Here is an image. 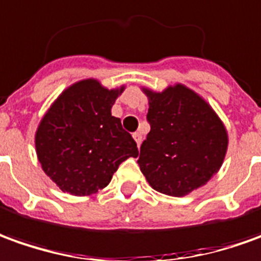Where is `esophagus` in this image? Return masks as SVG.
<instances>
[{"instance_id": "1", "label": "esophagus", "mask_w": 261, "mask_h": 261, "mask_svg": "<svg viewBox=\"0 0 261 261\" xmlns=\"http://www.w3.org/2000/svg\"><path fill=\"white\" fill-rule=\"evenodd\" d=\"M134 139L136 142V145H138V148L141 146V142H142V135L139 132H135L134 134Z\"/></svg>"}]
</instances>
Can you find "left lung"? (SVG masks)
Instances as JSON below:
<instances>
[{"label":"left lung","mask_w":261,"mask_h":261,"mask_svg":"<svg viewBox=\"0 0 261 261\" xmlns=\"http://www.w3.org/2000/svg\"><path fill=\"white\" fill-rule=\"evenodd\" d=\"M148 96L150 132L139 153V168L156 192L182 197L209 182L222 168L229 135L219 115L183 84Z\"/></svg>","instance_id":"8db88e82"}]
</instances>
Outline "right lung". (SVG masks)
Returning a JSON list of instances; mask_svg holds the SVG:
<instances>
[{
  "label": "right lung",
  "instance_id": "right-lung-1",
  "mask_svg": "<svg viewBox=\"0 0 261 261\" xmlns=\"http://www.w3.org/2000/svg\"><path fill=\"white\" fill-rule=\"evenodd\" d=\"M123 91L125 85L108 89L98 79H82L64 89L42 116L35 132L38 162L62 192L95 195L122 162L139 154L111 112Z\"/></svg>",
  "mask_w": 261,
  "mask_h": 261
}]
</instances>
